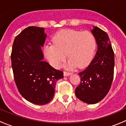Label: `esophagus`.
Instances as JSON below:
<instances>
[{
	"instance_id": "1",
	"label": "esophagus",
	"mask_w": 126,
	"mask_h": 126,
	"mask_svg": "<svg viewBox=\"0 0 126 126\" xmlns=\"http://www.w3.org/2000/svg\"><path fill=\"white\" fill-rule=\"evenodd\" d=\"M63 74H64V76H69V75H71L70 72H66V71H64Z\"/></svg>"
}]
</instances>
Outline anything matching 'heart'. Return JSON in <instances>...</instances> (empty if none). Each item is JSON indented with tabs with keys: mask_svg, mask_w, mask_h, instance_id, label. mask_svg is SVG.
<instances>
[{
	"mask_svg": "<svg viewBox=\"0 0 126 126\" xmlns=\"http://www.w3.org/2000/svg\"><path fill=\"white\" fill-rule=\"evenodd\" d=\"M53 45L44 47V54L50 64L56 68L60 67L67 54L68 66L87 67L92 61L96 52V39L89 31L65 29L57 32L52 38Z\"/></svg>",
	"mask_w": 126,
	"mask_h": 126,
	"instance_id": "obj_1",
	"label": "heart"
}]
</instances>
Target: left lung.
Masks as SVG:
<instances>
[{
	"label": "left lung",
	"instance_id": "8db88e82",
	"mask_svg": "<svg viewBox=\"0 0 126 126\" xmlns=\"http://www.w3.org/2000/svg\"><path fill=\"white\" fill-rule=\"evenodd\" d=\"M91 33L96 39L97 50L85 69L79 72L80 83L75 90L76 97L89 104L99 102L110 90L113 79L115 58L107 33L97 27Z\"/></svg>",
	"mask_w": 126,
	"mask_h": 126
}]
</instances>
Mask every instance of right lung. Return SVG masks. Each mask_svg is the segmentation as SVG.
Listing matches in <instances>:
<instances>
[{"mask_svg":"<svg viewBox=\"0 0 126 126\" xmlns=\"http://www.w3.org/2000/svg\"><path fill=\"white\" fill-rule=\"evenodd\" d=\"M44 28L30 26L15 37L11 54L14 79L19 93L27 101L44 105L52 99L56 82L63 77L43 61L41 46L46 38Z\"/></svg>","mask_w":126,"mask_h":126,"instance_id":"add662e5","label":"right lung"}]
</instances>
